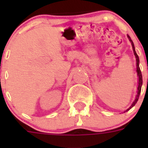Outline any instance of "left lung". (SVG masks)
Returning a JSON list of instances; mask_svg holds the SVG:
<instances>
[{"instance_id": "8db88e82", "label": "left lung", "mask_w": 148, "mask_h": 148, "mask_svg": "<svg viewBox=\"0 0 148 148\" xmlns=\"http://www.w3.org/2000/svg\"><path fill=\"white\" fill-rule=\"evenodd\" d=\"M127 37H128V39H129L130 42H131L132 47H133V53H134V55H135L136 59V66H137L136 71H137V74H138V89H137V90H138V91H137V95H136V99L134 100V101H133V103L132 104V105L130 106V108H128V109L126 111H127V110H129L130 109H131L133 106L136 104L137 101H138V97H139V95H140L141 89H142V73H141L140 68H139V64H139V59H138V55L136 54V53L135 47H134V44H133V40H131L130 37L128 35H127Z\"/></svg>"}]
</instances>
